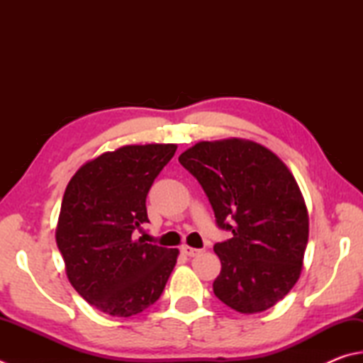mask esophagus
Wrapping results in <instances>:
<instances>
[{
  "instance_id": "34e87169",
  "label": "esophagus",
  "mask_w": 363,
  "mask_h": 363,
  "mask_svg": "<svg viewBox=\"0 0 363 363\" xmlns=\"http://www.w3.org/2000/svg\"><path fill=\"white\" fill-rule=\"evenodd\" d=\"M182 252H183V255L189 256V257H196V256H199V255H201L202 250L191 248V246H183V248H182Z\"/></svg>"
}]
</instances>
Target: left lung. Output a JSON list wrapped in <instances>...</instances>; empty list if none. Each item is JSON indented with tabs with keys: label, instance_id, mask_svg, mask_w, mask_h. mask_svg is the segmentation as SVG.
I'll return each instance as SVG.
<instances>
[{
	"label": "left lung",
	"instance_id": "1",
	"mask_svg": "<svg viewBox=\"0 0 363 363\" xmlns=\"http://www.w3.org/2000/svg\"><path fill=\"white\" fill-rule=\"evenodd\" d=\"M232 232L216 243L215 296L245 314L272 308L297 283L308 243V211L286 164L256 142H199L179 158Z\"/></svg>",
	"mask_w": 363,
	"mask_h": 363
}]
</instances>
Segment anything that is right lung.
Returning <instances> with one entry per match:
<instances>
[{
    "instance_id": "add662e5",
    "label": "right lung",
    "mask_w": 363,
    "mask_h": 363,
    "mask_svg": "<svg viewBox=\"0 0 363 363\" xmlns=\"http://www.w3.org/2000/svg\"><path fill=\"white\" fill-rule=\"evenodd\" d=\"M177 145H128L82 166L67 183L57 245L72 288L117 318L142 313L161 297L179 250L135 240L150 223L147 196Z\"/></svg>"
}]
</instances>
